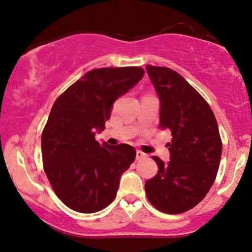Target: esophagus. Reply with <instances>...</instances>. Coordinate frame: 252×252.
Segmentation results:
<instances>
[{"label":"esophagus","mask_w":252,"mask_h":252,"mask_svg":"<svg viewBox=\"0 0 252 252\" xmlns=\"http://www.w3.org/2000/svg\"><path fill=\"white\" fill-rule=\"evenodd\" d=\"M145 157H147L146 155H145L144 152H141V151H137V159L139 160V159H143V158H145Z\"/></svg>","instance_id":"34e87169"}]
</instances>
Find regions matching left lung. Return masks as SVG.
<instances>
[{
    "label": "left lung",
    "instance_id": "left-lung-1",
    "mask_svg": "<svg viewBox=\"0 0 252 252\" xmlns=\"http://www.w3.org/2000/svg\"><path fill=\"white\" fill-rule=\"evenodd\" d=\"M160 100V127L170 129L171 160L158 157V173L145 183L147 199L159 211L176 215L204 199L214 184L221 157V139L205 99L176 70L147 64Z\"/></svg>",
    "mask_w": 252,
    "mask_h": 252
}]
</instances>
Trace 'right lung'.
Returning <instances> with one entry per match:
<instances>
[{"label": "right lung", "instance_id": "right-lung-1", "mask_svg": "<svg viewBox=\"0 0 252 252\" xmlns=\"http://www.w3.org/2000/svg\"><path fill=\"white\" fill-rule=\"evenodd\" d=\"M144 73L140 67L92 69L55 100L41 135L43 170L59 199L74 211L108 206L134 161V147L99 144L95 131H103L112 105Z\"/></svg>", "mask_w": 252, "mask_h": 252}]
</instances>
